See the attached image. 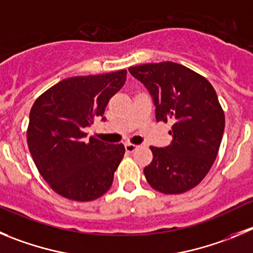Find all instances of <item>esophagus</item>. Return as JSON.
I'll list each match as a JSON object with an SVG mask.
<instances>
[{"label": "esophagus", "instance_id": "esophagus-1", "mask_svg": "<svg viewBox=\"0 0 253 253\" xmlns=\"http://www.w3.org/2000/svg\"><path fill=\"white\" fill-rule=\"evenodd\" d=\"M125 148H126L127 152H133V151L137 150L138 146L133 145V143H126V145H125Z\"/></svg>", "mask_w": 253, "mask_h": 253}]
</instances>
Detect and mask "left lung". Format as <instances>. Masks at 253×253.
<instances>
[{
    "label": "left lung",
    "mask_w": 253,
    "mask_h": 253,
    "mask_svg": "<svg viewBox=\"0 0 253 253\" xmlns=\"http://www.w3.org/2000/svg\"><path fill=\"white\" fill-rule=\"evenodd\" d=\"M150 91L156 120L171 122L167 147L151 146L153 159L145 167L152 188L178 195L201 182L213 165L225 129V113L212 84L195 71L174 62L128 68Z\"/></svg>",
    "instance_id": "8db88e82"
}]
</instances>
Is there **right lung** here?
Returning <instances> with one entry per match:
<instances>
[{"label": "right lung", "instance_id": "obj_1", "mask_svg": "<svg viewBox=\"0 0 253 253\" xmlns=\"http://www.w3.org/2000/svg\"><path fill=\"white\" fill-rule=\"evenodd\" d=\"M126 70L62 80L35 101L27 145L37 169L52 190L87 202L110 190L125 155L122 143L86 138L84 128L105 113L126 81ZM105 121V117H102Z\"/></svg>", "mask_w": 253, "mask_h": 253}]
</instances>
